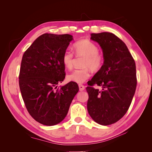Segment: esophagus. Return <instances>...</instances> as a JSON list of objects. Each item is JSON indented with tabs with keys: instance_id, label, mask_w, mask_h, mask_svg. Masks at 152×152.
Returning <instances> with one entry per match:
<instances>
[{
	"instance_id": "esophagus-1",
	"label": "esophagus",
	"mask_w": 152,
	"mask_h": 152,
	"mask_svg": "<svg viewBox=\"0 0 152 152\" xmlns=\"http://www.w3.org/2000/svg\"><path fill=\"white\" fill-rule=\"evenodd\" d=\"M79 90H80V91H84V90L85 89L84 86L82 85V84H79Z\"/></svg>"
}]
</instances>
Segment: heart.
Wrapping results in <instances>:
<instances>
[{
	"instance_id": "obj_1",
	"label": "heart",
	"mask_w": 152,
	"mask_h": 152,
	"mask_svg": "<svg viewBox=\"0 0 152 152\" xmlns=\"http://www.w3.org/2000/svg\"><path fill=\"white\" fill-rule=\"evenodd\" d=\"M74 52L77 56L85 57L82 64V69L73 71L67 76L68 81L82 84L91 76L89 68L93 72H98L102 68L104 63L103 54L99 53V48L91 41L83 39L75 42L73 45ZM62 63L66 68L70 70L74 63V54L70 50H65L62 56Z\"/></svg>"
}]
</instances>
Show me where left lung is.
<instances>
[{"label":"left lung","instance_id":"obj_1","mask_svg":"<svg viewBox=\"0 0 152 152\" xmlns=\"http://www.w3.org/2000/svg\"><path fill=\"white\" fill-rule=\"evenodd\" d=\"M91 35L103 50L104 63L87 82V111L96 122L108 126L122 118L130 107L137 85L136 64L125 43L115 35ZM95 84L102 86V90L94 89Z\"/></svg>","mask_w":152,"mask_h":152}]
</instances>
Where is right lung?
<instances>
[{"instance_id": "add662e5", "label": "right lung", "mask_w": 152, "mask_h": 152, "mask_svg": "<svg viewBox=\"0 0 152 152\" xmlns=\"http://www.w3.org/2000/svg\"><path fill=\"white\" fill-rule=\"evenodd\" d=\"M72 35L44 34L26 49L22 58L19 86L25 107L32 118L45 126H54L65 118L79 89L65 78L62 56Z\"/></svg>"}]
</instances>
